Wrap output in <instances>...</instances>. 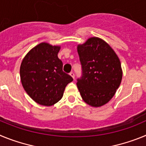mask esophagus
Here are the masks:
<instances>
[{
  "label": "esophagus",
  "mask_w": 146,
  "mask_h": 146,
  "mask_svg": "<svg viewBox=\"0 0 146 146\" xmlns=\"http://www.w3.org/2000/svg\"><path fill=\"white\" fill-rule=\"evenodd\" d=\"M70 74V75L72 76V78H73V79L74 80V72H70V74Z\"/></svg>",
  "instance_id": "obj_1"
}]
</instances>
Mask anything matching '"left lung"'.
Here are the masks:
<instances>
[{
    "mask_svg": "<svg viewBox=\"0 0 146 146\" xmlns=\"http://www.w3.org/2000/svg\"><path fill=\"white\" fill-rule=\"evenodd\" d=\"M82 65V77L77 86L83 101L98 108L113 97L122 80L118 55L102 38L91 37L77 46Z\"/></svg>",
    "mask_w": 146,
    "mask_h": 146,
    "instance_id": "left-lung-1",
    "label": "left lung"
}]
</instances>
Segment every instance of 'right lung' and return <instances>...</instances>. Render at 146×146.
<instances>
[{
	"label": "right lung",
	"instance_id": "1",
	"mask_svg": "<svg viewBox=\"0 0 146 146\" xmlns=\"http://www.w3.org/2000/svg\"><path fill=\"white\" fill-rule=\"evenodd\" d=\"M60 46L42 42L30 50L23 58L20 73L22 85L33 101L52 106L60 100L67 84L73 80L63 72L58 57Z\"/></svg>",
	"mask_w": 146,
	"mask_h": 146
}]
</instances>
